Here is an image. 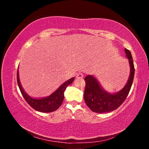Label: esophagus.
Segmentation results:
<instances>
[{"mask_svg":"<svg viewBox=\"0 0 149 149\" xmlns=\"http://www.w3.org/2000/svg\"><path fill=\"white\" fill-rule=\"evenodd\" d=\"M84 76V75L82 74V73H79V74H77V78H78V79H80V78H83Z\"/></svg>","mask_w":149,"mask_h":149,"instance_id":"34e87169","label":"esophagus"}]
</instances>
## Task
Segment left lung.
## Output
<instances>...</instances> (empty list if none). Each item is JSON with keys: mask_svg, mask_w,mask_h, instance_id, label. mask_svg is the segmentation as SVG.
Listing matches in <instances>:
<instances>
[{"mask_svg": "<svg viewBox=\"0 0 149 149\" xmlns=\"http://www.w3.org/2000/svg\"><path fill=\"white\" fill-rule=\"evenodd\" d=\"M125 56L129 59L131 72L127 84L120 92L110 94L102 90L97 80L92 75H87L85 77L84 100L87 107L93 112L101 114L116 110L127 98L134 78L135 68L131 52L125 49Z\"/></svg>", "mask_w": 149, "mask_h": 149, "instance_id": "left-lung-1", "label": "left lung"}]
</instances>
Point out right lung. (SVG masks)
Masks as SVG:
<instances>
[{"instance_id":"add662e5","label":"right lung","mask_w":149,"mask_h":149,"mask_svg":"<svg viewBox=\"0 0 149 149\" xmlns=\"http://www.w3.org/2000/svg\"><path fill=\"white\" fill-rule=\"evenodd\" d=\"M74 78L72 77L64 83L56 91L54 92L51 95L43 99H35L29 97L24 91L19 82L18 70L17 72V82L19 88L22 95H23L24 99L28 103L30 107L35 110L41 112H51L56 110L62 105L64 100V93L66 87L74 81Z\"/></svg>"}]
</instances>
